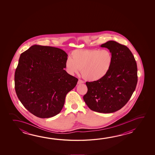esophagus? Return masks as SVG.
Here are the masks:
<instances>
[{
	"instance_id": "34e87169",
	"label": "esophagus",
	"mask_w": 155,
	"mask_h": 155,
	"mask_svg": "<svg viewBox=\"0 0 155 155\" xmlns=\"http://www.w3.org/2000/svg\"><path fill=\"white\" fill-rule=\"evenodd\" d=\"M84 83V81H83L81 79H79L78 81V84H81Z\"/></svg>"
}]
</instances>
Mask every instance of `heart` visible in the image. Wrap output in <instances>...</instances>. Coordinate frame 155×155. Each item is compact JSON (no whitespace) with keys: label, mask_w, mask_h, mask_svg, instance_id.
<instances>
[{"label":"heart","mask_w":155,"mask_h":155,"mask_svg":"<svg viewBox=\"0 0 155 155\" xmlns=\"http://www.w3.org/2000/svg\"><path fill=\"white\" fill-rule=\"evenodd\" d=\"M113 61L112 54L107 50H76L71 53V58L65 61L66 70L71 74H78L86 81H97L109 72Z\"/></svg>","instance_id":"obj_1"}]
</instances>
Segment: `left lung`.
Segmentation results:
<instances>
[{"instance_id":"1","label":"left lung","mask_w":155,"mask_h":155,"mask_svg":"<svg viewBox=\"0 0 155 155\" xmlns=\"http://www.w3.org/2000/svg\"><path fill=\"white\" fill-rule=\"evenodd\" d=\"M101 46L108 48L111 53V67L104 78L86 82L87 92L83 99L92 111L112 113L124 107L135 90L138 81L137 63L125 45L110 41Z\"/></svg>"}]
</instances>
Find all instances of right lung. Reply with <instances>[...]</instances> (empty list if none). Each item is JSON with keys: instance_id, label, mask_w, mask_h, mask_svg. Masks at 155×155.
<instances>
[{"instance_id": "obj_1", "label": "right lung", "mask_w": 155, "mask_h": 155, "mask_svg": "<svg viewBox=\"0 0 155 155\" xmlns=\"http://www.w3.org/2000/svg\"><path fill=\"white\" fill-rule=\"evenodd\" d=\"M67 58L61 48L38 45L21 54L15 74V92L33 115L46 118L61 111L66 94L78 81L64 69Z\"/></svg>"}]
</instances>
